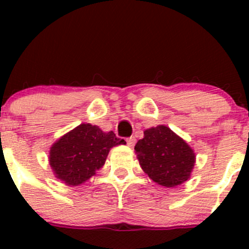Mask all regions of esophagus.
<instances>
[{
  "instance_id": "obj_1",
  "label": "esophagus",
  "mask_w": 249,
  "mask_h": 249,
  "mask_svg": "<svg viewBox=\"0 0 249 249\" xmlns=\"http://www.w3.org/2000/svg\"><path fill=\"white\" fill-rule=\"evenodd\" d=\"M126 142H127V145H129V147H134L136 140H135V137H130V139L126 140Z\"/></svg>"
}]
</instances>
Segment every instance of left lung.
<instances>
[{"label":"left lung","instance_id":"left-lung-1","mask_svg":"<svg viewBox=\"0 0 249 249\" xmlns=\"http://www.w3.org/2000/svg\"><path fill=\"white\" fill-rule=\"evenodd\" d=\"M135 150L143 171L162 187L184 183L195 164L194 150L165 125L145 130Z\"/></svg>","mask_w":249,"mask_h":249}]
</instances>
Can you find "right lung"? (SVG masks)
<instances>
[{"label":"right lung","instance_id":"obj_1","mask_svg":"<svg viewBox=\"0 0 249 249\" xmlns=\"http://www.w3.org/2000/svg\"><path fill=\"white\" fill-rule=\"evenodd\" d=\"M125 143L113 131L80 124L52 145L49 164L55 177L67 185H79L104 166L110 148Z\"/></svg>","mask_w":249,"mask_h":249}]
</instances>
